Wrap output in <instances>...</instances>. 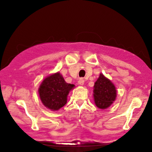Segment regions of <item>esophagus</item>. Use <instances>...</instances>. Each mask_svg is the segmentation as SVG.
Returning a JSON list of instances; mask_svg holds the SVG:
<instances>
[{
	"label": "esophagus",
	"instance_id": "34e87169",
	"mask_svg": "<svg viewBox=\"0 0 152 152\" xmlns=\"http://www.w3.org/2000/svg\"><path fill=\"white\" fill-rule=\"evenodd\" d=\"M84 82H85V80H84V78H80L79 80H78V84H79V85H81V86H83V85L84 84Z\"/></svg>",
	"mask_w": 152,
	"mask_h": 152
}]
</instances>
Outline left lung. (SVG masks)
Wrapping results in <instances>:
<instances>
[{
    "mask_svg": "<svg viewBox=\"0 0 152 152\" xmlns=\"http://www.w3.org/2000/svg\"><path fill=\"white\" fill-rule=\"evenodd\" d=\"M116 97V90L114 83L101 74L94 86V98L96 106L99 109H106L112 104Z\"/></svg>",
    "mask_w": 152,
    "mask_h": 152,
    "instance_id": "left-lung-1",
    "label": "left lung"
}]
</instances>
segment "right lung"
Masks as SVG:
<instances>
[{
    "instance_id": "right-lung-1",
    "label": "right lung",
    "mask_w": 152,
    "mask_h": 152,
    "mask_svg": "<svg viewBox=\"0 0 152 152\" xmlns=\"http://www.w3.org/2000/svg\"><path fill=\"white\" fill-rule=\"evenodd\" d=\"M74 84L66 83L59 72L47 76L38 88L41 102L52 111H58L67 103V96Z\"/></svg>"
}]
</instances>
